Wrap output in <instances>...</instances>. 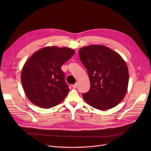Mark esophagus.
<instances>
[{
	"mask_svg": "<svg viewBox=\"0 0 151 151\" xmlns=\"http://www.w3.org/2000/svg\"><path fill=\"white\" fill-rule=\"evenodd\" d=\"M78 83H75V84H73V85H72V87H73V88H76V87H78Z\"/></svg>",
	"mask_w": 151,
	"mask_h": 151,
	"instance_id": "34e87169",
	"label": "esophagus"
}]
</instances>
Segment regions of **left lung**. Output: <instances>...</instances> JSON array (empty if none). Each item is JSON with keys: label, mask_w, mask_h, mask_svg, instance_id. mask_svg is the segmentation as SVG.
Here are the masks:
<instances>
[{"label": "left lung", "mask_w": 151, "mask_h": 151, "mask_svg": "<svg viewBox=\"0 0 151 151\" xmlns=\"http://www.w3.org/2000/svg\"><path fill=\"white\" fill-rule=\"evenodd\" d=\"M87 69L90 89L82 94L90 106L106 111L118 105L128 90L129 73L126 62L116 51L102 45H91L79 50Z\"/></svg>", "instance_id": "1"}]
</instances>
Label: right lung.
<instances>
[{"label": "right lung", "mask_w": 151, "mask_h": 151, "mask_svg": "<svg viewBox=\"0 0 151 151\" xmlns=\"http://www.w3.org/2000/svg\"><path fill=\"white\" fill-rule=\"evenodd\" d=\"M75 52L68 47H47L33 53L26 61L21 79L24 93L33 104L49 109L65 99L69 88L61 67Z\"/></svg>", "instance_id": "right-lung-1"}]
</instances>
